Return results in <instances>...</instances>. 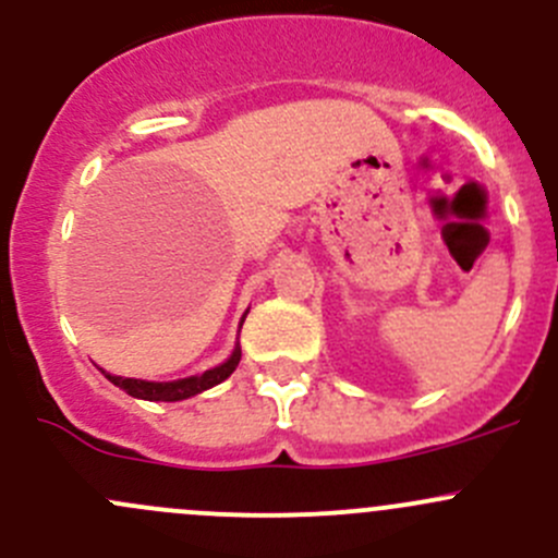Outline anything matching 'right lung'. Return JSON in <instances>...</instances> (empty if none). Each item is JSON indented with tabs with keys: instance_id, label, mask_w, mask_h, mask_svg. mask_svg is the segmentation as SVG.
I'll return each instance as SVG.
<instances>
[{
	"instance_id": "1",
	"label": "right lung",
	"mask_w": 558,
	"mask_h": 558,
	"mask_svg": "<svg viewBox=\"0 0 558 558\" xmlns=\"http://www.w3.org/2000/svg\"><path fill=\"white\" fill-rule=\"evenodd\" d=\"M240 364V348H234L232 356L221 364V367H213L207 373L194 375V378H183V380H172V384H150V380H137V378H118V375H107L110 384H116L118 388L129 393V397L137 399H148V402H178V399H189L194 393L207 391V388L218 386L221 380H227L229 375L238 369Z\"/></svg>"
}]
</instances>
